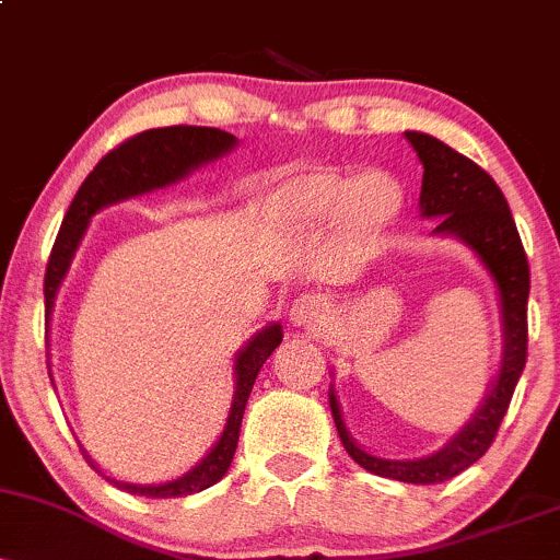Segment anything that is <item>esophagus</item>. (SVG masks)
Returning <instances> with one entry per match:
<instances>
[{
  "label": "esophagus",
  "instance_id": "34e87169",
  "mask_svg": "<svg viewBox=\"0 0 560 560\" xmlns=\"http://www.w3.org/2000/svg\"><path fill=\"white\" fill-rule=\"evenodd\" d=\"M329 300L320 292H305L294 300L292 320L298 326H320L329 318Z\"/></svg>",
  "mask_w": 560,
  "mask_h": 560
}]
</instances>
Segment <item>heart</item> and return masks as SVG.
<instances>
[{
    "label": "heart",
    "instance_id": "1",
    "mask_svg": "<svg viewBox=\"0 0 560 560\" xmlns=\"http://www.w3.org/2000/svg\"><path fill=\"white\" fill-rule=\"evenodd\" d=\"M281 205L307 223L345 221L358 234H374L400 210V189L384 173L350 178L320 171L292 178L281 191Z\"/></svg>",
    "mask_w": 560,
    "mask_h": 560
}]
</instances>
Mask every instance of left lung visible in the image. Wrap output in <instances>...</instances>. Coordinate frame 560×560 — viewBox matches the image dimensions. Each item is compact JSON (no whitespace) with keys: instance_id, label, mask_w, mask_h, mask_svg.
<instances>
[{"instance_id":"left-lung-1","label":"left lung","mask_w":560,"mask_h":560,"mask_svg":"<svg viewBox=\"0 0 560 560\" xmlns=\"http://www.w3.org/2000/svg\"><path fill=\"white\" fill-rule=\"evenodd\" d=\"M405 139L419 152L423 165L419 199L421 215L440 218L434 234H453L464 240L479 255V260L485 262L492 281L498 284L505 326L503 369H500L498 382L492 384L485 405L468 421V427H464V432L455 434V440L447 442V447H442L440 453L419 460H384L369 455L347 434L337 397L329 395V405L339 440L358 466L376 477L408 481V485H440V481L466 471L490 450L508 405H511L513 389H516L518 376L526 365V342H529L526 337L529 331L526 329L529 262H526L524 244L511 208L490 173L479 168L474 160L455 152L445 141L427 137V133L408 131Z\"/></svg>"}]
</instances>
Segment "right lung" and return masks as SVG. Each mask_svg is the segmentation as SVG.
<instances>
[{
  "label": "right lung",
  "instance_id": "add662e5",
  "mask_svg": "<svg viewBox=\"0 0 560 560\" xmlns=\"http://www.w3.org/2000/svg\"><path fill=\"white\" fill-rule=\"evenodd\" d=\"M236 144L231 133L221 131V128L208 126H168V128H150L141 131L137 137L120 141L113 147L94 171L89 173L86 182L75 191L73 202H70L62 226L57 231V240L49 253L47 273H44V316L49 320L52 313L57 287H60L62 276H66L70 258H73L75 247H79L83 231H86L89 218L105 205L118 202V199L141 195V191L158 189L176 178H182L197 165L215 160L223 152H229ZM281 345V326H268L258 337L253 339L236 358V395L231 413L223 429L218 445L210 450L208 458L202 464L191 468L189 474L168 485L158 487H141V485H126V481H113L120 490L131 494H144V498H182V494H191L205 490V487L215 485L229 471L231 458L236 453V442H240V427L244 416V405H247L249 392H253L255 376L268 361V355Z\"/></svg>",
  "mask_w": 560,
  "mask_h": 560
}]
</instances>
